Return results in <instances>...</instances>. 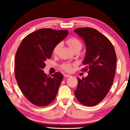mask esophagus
<instances>
[{"instance_id":"obj_1","label":"esophagus","mask_w":130,"mask_h":130,"mask_svg":"<svg viewBox=\"0 0 130 130\" xmlns=\"http://www.w3.org/2000/svg\"><path fill=\"white\" fill-rule=\"evenodd\" d=\"M64 76L65 77H71V75H69V74H65L64 75Z\"/></svg>"}]
</instances>
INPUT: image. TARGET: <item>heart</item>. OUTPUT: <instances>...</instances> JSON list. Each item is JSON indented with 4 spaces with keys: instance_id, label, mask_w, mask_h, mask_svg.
<instances>
[{
    "instance_id": "obj_1",
    "label": "heart",
    "mask_w": 130,
    "mask_h": 130,
    "mask_svg": "<svg viewBox=\"0 0 130 130\" xmlns=\"http://www.w3.org/2000/svg\"><path fill=\"white\" fill-rule=\"evenodd\" d=\"M67 44H68L69 47L72 50H73L76 48L79 47V48H82V43L80 42V40L79 39L75 38V37H72L67 40ZM61 43H58V44L54 47V49H53V53L54 54H57L58 51L60 48L61 47ZM75 64H72L71 63H63L62 64L60 65V68L63 69V71L66 72H71L72 70V66Z\"/></svg>"
}]
</instances>
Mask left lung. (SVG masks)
Masks as SVG:
<instances>
[{
	"mask_svg": "<svg viewBox=\"0 0 130 130\" xmlns=\"http://www.w3.org/2000/svg\"><path fill=\"white\" fill-rule=\"evenodd\" d=\"M82 37L86 46V55L82 69L88 75L77 77L75 95L84 106H92L105 98L112 86L116 65V54L110 41L98 30L91 28H78L74 30Z\"/></svg>",
	"mask_w": 130,
	"mask_h": 130,
	"instance_id": "obj_1",
	"label": "left lung"
}]
</instances>
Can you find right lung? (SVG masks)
Returning <instances> with one entry per match:
<instances>
[{
  "label": "right lung",
  "mask_w": 130,
  "mask_h": 130,
  "mask_svg": "<svg viewBox=\"0 0 130 130\" xmlns=\"http://www.w3.org/2000/svg\"><path fill=\"white\" fill-rule=\"evenodd\" d=\"M68 34L67 30L40 29L25 37L18 47L14 61L15 77L22 93L35 105H48L56 96L62 74L47 76L43 69L54 47Z\"/></svg>",
  "instance_id": "right-lung-1"
}]
</instances>
